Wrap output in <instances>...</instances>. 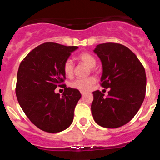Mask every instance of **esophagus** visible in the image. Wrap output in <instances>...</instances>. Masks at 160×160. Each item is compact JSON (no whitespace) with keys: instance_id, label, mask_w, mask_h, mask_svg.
<instances>
[{"instance_id":"esophagus-1","label":"esophagus","mask_w":160,"mask_h":160,"mask_svg":"<svg viewBox=\"0 0 160 160\" xmlns=\"http://www.w3.org/2000/svg\"><path fill=\"white\" fill-rule=\"evenodd\" d=\"M81 94H82V95H85V94H87V93H86V92H84V91H81Z\"/></svg>"}]
</instances>
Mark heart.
I'll return each instance as SVG.
<instances>
[{
    "instance_id": "b5f03b06",
    "label": "heart",
    "mask_w": 160,
    "mask_h": 160,
    "mask_svg": "<svg viewBox=\"0 0 160 160\" xmlns=\"http://www.w3.org/2000/svg\"><path fill=\"white\" fill-rule=\"evenodd\" d=\"M79 60L88 66L90 68H94L96 65V59L94 56L89 53H82L78 56ZM73 61L71 59H67L63 65V71L67 77H71L73 73ZM95 82V79L93 77L85 78H78L73 80L70 83V87L80 91H88L92 88L93 85Z\"/></svg>"
}]
</instances>
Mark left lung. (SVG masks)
<instances>
[{"instance_id": "1", "label": "left lung", "mask_w": 160, "mask_h": 160, "mask_svg": "<svg viewBox=\"0 0 160 160\" xmlns=\"http://www.w3.org/2000/svg\"><path fill=\"white\" fill-rule=\"evenodd\" d=\"M94 53L102 66V87L110 90L107 97L99 90L93 92V118L103 128H120L134 118L143 102L145 70L136 55L121 44H99Z\"/></svg>"}]
</instances>
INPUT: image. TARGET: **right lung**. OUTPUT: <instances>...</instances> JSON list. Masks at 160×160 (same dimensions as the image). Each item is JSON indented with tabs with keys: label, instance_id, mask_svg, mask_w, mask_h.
<instances>
[{
	"label": "right lung",
	"instance_id": "right-lung-1",
	"mask_svg": "<svg viewBox=\"0 0 160 160\" xmlns=\"http://www.w3.org/2000/svg\"><path fill=\"white\" fill-rule=\"evenodd\" d=\"M78 46L46 42L33 49L20 64L16 95L20 106L37 128L49 133L62 131L71 125L73 111L82 94L66 87L62 96L56 94L63 86L64 62Z\"/></svg>",
	"mask_w": 160,
	"mask_h": 160
}]
</instances>
